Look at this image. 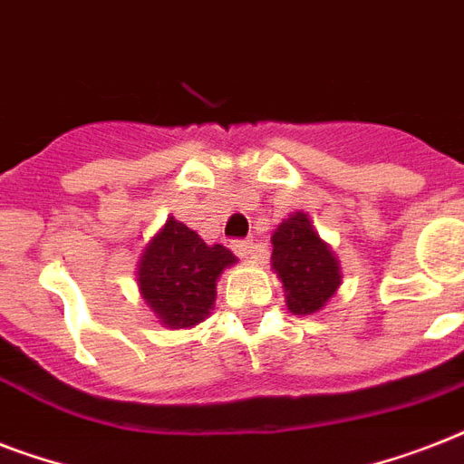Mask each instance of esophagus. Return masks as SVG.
<instances>
[{"label":"esophagus","mask_w":464,"mask_h":464,"mask_svg":"<svg viewBox=\"0 0 464 464\" xmlns=\"http://www.w3.org/2000/svg\"><path fill=\"white\" fill-rule=\"evenodd\" d=\"M231 247L240 257H257V246H255L253 240H233Z\"/></svg>","instance_id":"34e87169"}]
</instances>
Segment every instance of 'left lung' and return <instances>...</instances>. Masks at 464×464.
Instances as JSON below:
<instances>
[{"label": "left lung", "mask_w": 464, "mask_h": 464, "mask_svg": "<svg viewBox=\"0 0 464 464\" xmlns=\"http://www.w3.org/2000/svg\"><path fill=\"white\" fill-rule=\"evenodd\" d=\"M272 267L282 279L286 305L294 315H313L327 305L342 284L339 262L310 224L308 214L294 211L272 236Z\"/></svg>", "instance_id": "obj_1"}]
</instances>
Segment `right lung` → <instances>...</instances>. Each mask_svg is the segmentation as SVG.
<instances>
[{
  "mask_svg": "<svg viewBox=\"0 0 464 464\" xmlns=\"http://www.w3.org/2000/svg\"><path fill=\"white\" fill-rule=\"evenodd\" d=\"M236 262L231 250L207 246L195 231L170 217L144 247L137 284L159 323L180 330L202 323L214 310L217 279Z\"/></svg>",
  "mask_w": 464,
  "mask_h": 464,
  "instance_id": "1",
  "label": "right lung"
}]
</instances>
